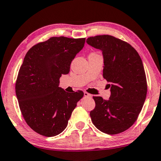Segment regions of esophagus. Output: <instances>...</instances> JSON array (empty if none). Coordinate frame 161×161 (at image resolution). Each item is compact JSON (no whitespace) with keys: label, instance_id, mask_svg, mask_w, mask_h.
<instances>
[{"label":"esophagus","instance_id":"1","mask_svg":"<svg viewBox=\"0 0 161 161\" xmlns=\"http://www.w3.org/2000/svg\"><path fill=\"white\" fill-rule=\"evenodd\" d=\"M84 95H85V97H92V95H91L90 94H89V93L87 92H84Z\"/></svg>","mask_w":161,"mask_h":161}]
</instances>
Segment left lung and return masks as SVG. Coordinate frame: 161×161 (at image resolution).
<instances>
[{
    "mask_svg": "<svg viewBox=\"0 0 161 161\" xmlns=\"http://www.w3.org/2000/svg\"><path fill=\"white\" fill-rule=\"evenodd\" d=\"M88 45L102 50L103 78L111 84L108 100L94 96L90 117L102 132L116 134L133 125L142 108L147 85L142 59L130 44L111 35L87 39Z\"/></svg>",
    "mask_w": 161,
    "mask_h": 161,
    "instance_id": "8db88e82",
    "label": "left lung"
}]
</instances>
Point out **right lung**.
Instances as JSON below:
<instances>
[{"instance_id": "right-lung-1", "label": "right lung", "mask_w": 161, "mask_h": 161, "mask_svg": "<svg viewBox=\"0 0 161 161\" xmlns=\"http://www.w3.org/2000/svg\"><path fill=\"white\" fill-rule=\"evenodd\" d=\"M85 38L53 37L28 50L19 71L16 95L28 126L45 136L66 129L71 113L84 96L58 87L62 74H69L71 61L83 48Z\"/></svg>"}]
</instances>
